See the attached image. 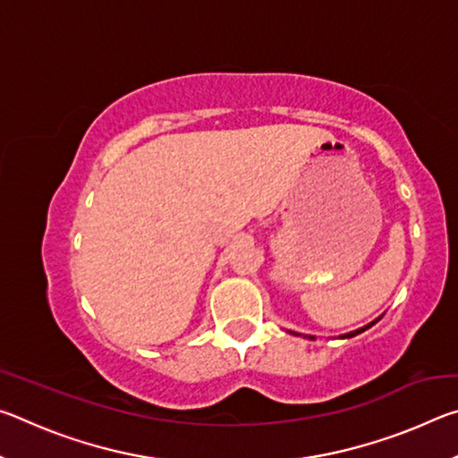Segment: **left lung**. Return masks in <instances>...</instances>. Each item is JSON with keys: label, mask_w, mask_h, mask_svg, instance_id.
<instances>
[{"label": "left lung", "mask_w": 458, "mask_h": 458, "mask_svg": "<svg viewBox=\"0 0 458 458\" xmlns=\"http://www.w3.org/2000/svg\"><path fill=\"white\" fill-rule=\"evenodd\" d=\"M377 321V319H376ZM374 321V323H376ZM374 323H369V325H366V327H361V329H358V331H352V333H347V335H344V337H353V335H358V333H361V331H366V329H369L371 327V325H374ZM313 339V337H311Z\"/></svg>", "instance_id": "obj_1"}]
</instances>
